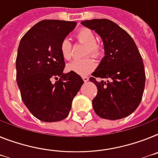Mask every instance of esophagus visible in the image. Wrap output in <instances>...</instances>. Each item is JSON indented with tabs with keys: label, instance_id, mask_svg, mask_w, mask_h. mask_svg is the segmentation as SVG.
<instances>
[{
	"label": "esophagus",
	"instance_id": "1",
	"mask_svg": "<svg viewBox=\"0 0 158 158\" xmlns=\"http://www.w3.org/2000/svg\"><path fill=\"white\" fill-rule=\"evenodd\" d=\"M83 79L84 82H87L88 80H89V78H88L87 76H83Z\"/></svg>",
	"mask_w": 158,
	"mask_h": 158
}]
</instances>
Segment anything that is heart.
<instances>
[{
  "label": "heart",
  "mask_w": 158,
  "mask_h": 158,
  "mask_svg": "<svg viewBox=\"0 0 158 158\" xmlns=\"http://www.w3.org/2000/svg\"><path fill=\"white\" fill-rule=\"evenodd\" d=\"M75 37L79 42L87 46L86 55H91L94 58H99L103 54L101 46L96 42V37L92 30L88 28H82L75 34ZM60 54L65 60H69L71 58V44L68 38H63L59 45ZM95 67V62L91 57L84 59H75L67 65L69 71H73L78 75H86L92 71Z\"/></svg>",
  "instance_id": "obj_1"
}]
</instances>
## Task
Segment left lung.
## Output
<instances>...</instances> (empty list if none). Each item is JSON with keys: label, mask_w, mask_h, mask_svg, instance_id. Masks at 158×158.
Instances as JSON below:
<instances>
[{"label": "left lung", "mask_w": 158, "mask_h": 158, "mask_svg": "<svg viewBox=\"0 0 158 158\" xmlns=\"http://www.w3.org/2000/svg\"><path fill=\"white\" fill-rule=\"evenodd\" d=\"M81 23L101 37L105 50V56L89 79L97 87V95L92 99L94 111L103 119L126 117L140 104L145 84L144 63L136 43L125 30L108 19ZM96 77L103 80L97 81Z\"/></svg>", "instance_id": "1"}]
</instances>
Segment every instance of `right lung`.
Listing matches in <instances>:
<instances>
[{"instance_id":"1","label":"right lung","mask_w":158,"mask_h":158,"mask_svg":"<svg viewBox=\"0 0 158 158\" xmlns=\"http://www.w3.org/2000/svg\"><path fill=\"white\" fill-rule=\"evenodd\" d=\"M75 22L43 20L22 37L16 59L17 82L24 104L43 122H57L69 115L72 100L83 80L70 71L59 50Z\"/></svg>"}]
</instances>
